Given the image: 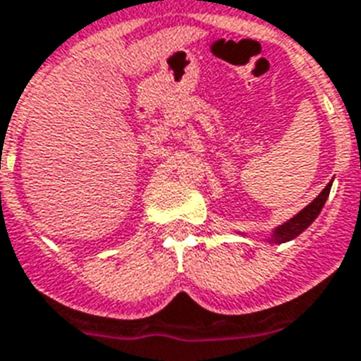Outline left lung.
I'll return each instance as SVG.
<instances>
[{"mask_svg":"<svg viewBox=\"0 0 361 361\" xmlns=\"http://www.w3.org/2000/svg\"><path fill=\"white\" fill-rule=\"evenodd\" d=\"M330 189H331V183H328V185L324 187V191L320 192L313 202L309 204V206H305L300 214L294 215L290 221H286L285 225H281L279 228L275 231V234L271 236V241H274V243H283V241H288L292 240V238L300 236V234H302V232L305 231V228H307V226L317 219V217H319L320 209L324 208L326 198H328V195H330Z\"/></svg>","mask_w":361,"mask_h":361,"instance_id":"obj_1","label":"left lung"}]
</instances>
